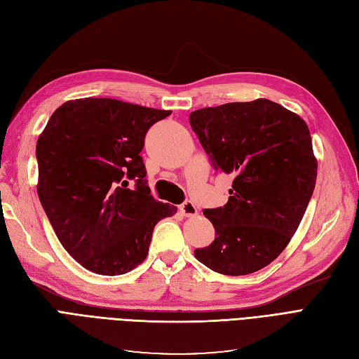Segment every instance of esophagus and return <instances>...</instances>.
I'll use <instances>...</instances> for the list:
<instances>
[{"label":"esophagus","mask_w":359,"mask_h":359,"mask_svg":"<svg viewBox=\"0 0 359 359\" xmlns=\"http://www.w3.org/2000/svg\"><path fill=\"white\" fill-rule=\"evenodd\" d=\"M180 211L182 212V215L186 217H194L198 214V208L196 205H194L191 201H186L181 206H180Z\"/></svg>","instance_id":"obj_1"}]
</instances>
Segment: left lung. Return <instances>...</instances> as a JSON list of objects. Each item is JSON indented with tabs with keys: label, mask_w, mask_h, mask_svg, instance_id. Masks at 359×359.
I'll use <instances>...</instances> for the list:
<instances>
[{
	"label": "left lung",
	"mask_w": 359,
	"mask_h": 359,
	"mask_svg": "<svg viewBox=\"0 0 359 359\" xmlns=\"http://www.w3.org/2000/svg\"><path fill=\"white\" fill-rule=\"evenodd\" d=\"M190 126L214 169L233 175L227 203L203 211L215 240L194 257L219 274L256 273L286 248L316 186L309 126L266 99L202 107Z\"/></svg>",
	"instance_id": "left-lung-1"
}]
</instances>
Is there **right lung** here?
<instances>
[{
    "mask_svg": "<svg viewBox=\"0 0 359 359\" xmlns=\"http://www.w3.org/2000/svg\"><path fill=\"white\" fill-rule=\"evenodd\" d=\"M169 115L85 97L62 103L39 136V199L62 247L95 274H126L142 264L154 226L177 214L149 194L139 154L148 128Z\"/></svg>",
    "mask_w": 359,
    "mask_h": 359,
    "instance_id": "right-lung-1",
    "label": "right lung"
}]
</instances>
